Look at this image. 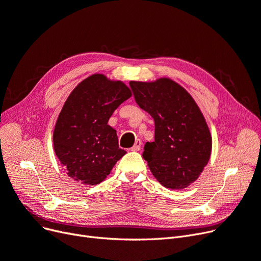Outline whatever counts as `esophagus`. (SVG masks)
<instances>
[{"label": "esophagus", "instance_id": "esophagus-1", "mask_svg": "<svg viewBox=\"0 0 261 261\" xmlns=\"http://www.w3.org/2000/svg\"><path fill=\"white\" fill-rule=\"evenodd\" d=\"M141 146H142V142L140 140H137L136 141V144L131 147V150L132 151H139L141 149Z\"/></svg>", "mask_w": 261, "mask_h": 261}]
</instances>
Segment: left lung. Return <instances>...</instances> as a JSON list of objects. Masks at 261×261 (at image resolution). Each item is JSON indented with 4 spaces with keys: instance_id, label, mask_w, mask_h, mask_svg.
I'll return each mask as SVG.
<instances>
[{
    "instance_id": "1",
    "label": "left lung",
    "mask_w": 261,
    "mask_h": 261,
    "mask_svg": "<svg viewBox=\"0 0 261 261\" xmlns=\"http://www.w3.org/2000/svg\"><path fill=\"white\" fill-rule=\"evenodd\" d=\"M140 108L155 120V141L144 145L143 158L152 175L169 189H185L207 165L212 136L191 94L169 77L130 82Z\"/></svg>"
}]
</instances>
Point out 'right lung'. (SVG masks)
I'll list each match as a JSON object with an SVG mask.
<instances>
[{
	"label": "right lung",
	"mask_w": 261,
	"mask_h": 261,
	"mask_svg": "<svg viewBox=\"0 0 261 261\" xmlns=\"http://www.w3.org/2000/svg\"><path fill=\"white\" fill-rule=\"evenodd\" d=\"M132 95L121 81L95 73L72 90L58 116L54 149L66 174L84 185L103 181L127 151L108 124L118 106Z\"/></svg>",
	"instance_id": "obj_1"
}]
</instances>
